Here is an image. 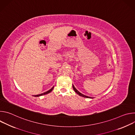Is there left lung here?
I'll return each instance as SVG.
<instances>
[{"label": "left lung", "mask_w": 135, "mask_h": 135, "mask_svg": "<svg viewBox=\"0 0 135 135\" xmlns=\"http://www.w3.org/2000/svg\"><path fill=\"white\" fill-rule=\"evenodd\" d=\"M73 89L74 90V91H75V92L76 93H78L79 95H80V96H81V97H85V98H92L91 97H88V96H86V95H84V94H82L81 93H80L79 91H78V90H77L75 87H74V86L73 85Z\"/></svg>", "instance_id": "1"}]
</instances>
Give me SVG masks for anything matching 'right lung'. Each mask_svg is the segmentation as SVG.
Wrapping results in <instances>:
<instances>
[{"label":"right lung","mask_w":135,"mask_h":135,"mask_svg":"<svg viewBox=\"0 0 135 135\" xmlns=\"http://www.w3.org/2000/svg\"><path fill=\"white\" fill-rule=\"evenodd\" d=\"M53 89V87L52 88H51L50 90H49V91H46V92H44V93H42V94H38V95H33V96H35V97H39V96H41V95H45V94H47V93L51 92L52 91Z\"/></svg>","instance_id":"add662e5"}]
</instances>
